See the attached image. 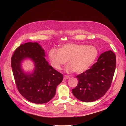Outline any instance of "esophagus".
<instances>
[{"label": "esophagus", "mask_w": 126, "mask_h": 126, "mask_svg": "<svg viewBox=\"0 0 126 126\" xmlns=\"http://www.w3.org/2000/svg\"><path fill=\"white\" fill-rule=\"evenodd\" d=\"M70 78V77L69 76H67V75H64V80H66V79H69Z\"/></svg>", "instance_id": "34e87169"}]
</instances>
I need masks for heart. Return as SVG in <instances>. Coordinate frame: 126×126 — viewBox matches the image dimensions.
Segmentation results:
<instances>
[{
  "mask_svg": "<svg viewBox=\"0 0 126 126\" xmlns=\"http://www.w3.org/2000/svg\"><path fill=\"white\" fill-rule=\"evenodd\" d=\"M98 55L97 49L93 46L78 44H67L57 50L51 49L48 57L51 66L57 70H60L67 61L69 64L65 70L68 73L75 71L77 74L85 72L92 66Z\"/></svg>",
  "mask_w": 126,
  "mask_h": 126,
  "instance_id": "b5f03b06",
  "label": "heart"
}]
</instances>
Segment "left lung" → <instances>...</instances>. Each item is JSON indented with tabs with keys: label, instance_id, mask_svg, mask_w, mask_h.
Wrapping results in <instances>:
<instances>
[{
	"label": "left lung",
	"instance_id": "1",
	"mask_svg": "<svg viewBox=\"0 0 126 126\" xmlns=\"http://www.w3.org/2000/svg\"><path fill=\"white\" fill-rule=\"evenodd\" d=\"M116 65V56L112 51L102 53L90 69L77 76L78 85L72 89L74 96L86 102L102 97L111 85Z\"/></svg>",
	"mask_w": 126,
	"mask_h": 126
}]
</instances>
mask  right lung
Returning <instances> with one entry per match:
<instances>
[{
  "label": "right lung",
  "instance_id": "add662e5",
  "mask_svg": "<svg viewBox=\"0 0 126 126\" xmlns=\"http://www.w3.org/2000/svg\"><path fill=\"white\" fill-rule=\"evenodd\" d=\"M44 49L36 42L19 46L11 57V68L18 90L27 100L35 104H45L55 96L57 87L63 81V75L48 63ZM32 60L35 68L25 72L22 63Z\"/></svg>",
  "mask_w": 126,
  "mask_h": 126
}]
</instances>
